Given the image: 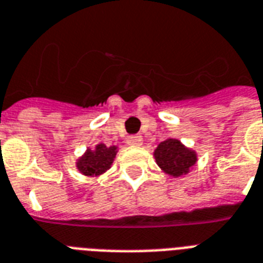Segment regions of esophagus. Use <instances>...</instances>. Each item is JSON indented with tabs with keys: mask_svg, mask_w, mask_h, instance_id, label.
I'll return each mask as SVG.
<instances>
[{
	"mask_svg": "<svg viewBox=\"0 0 263 263\" xmlns=\"http://www.w3.org/2000/svg\"><path fill=\"white\" fill-rule=\"evenodd\" d=\"M127 143L129 144V146H140V144L143 143V138H142L140 135L128 136Z\"/></svg>",
	"mask_w": 263,
	"mask_h": 263,
	"instance_id": "34e87169",
	"label": "esophagus"
}]
</instances>
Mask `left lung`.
Wrapping results in <instances>:
<instances>
[{
    "mask_svg": "<svg viewBox=\"0 0 263 263\" xmlns=\"http://www.w3.org/2000/svg\"><path fill=\"white\" fill-rule=\"evenodd\" d=\"M154 157L158 166L173 177L187 175L196 162V153L185 147L177 139L161 142L154 152Z\"/></svg>",
    "mask_w": 263,
    "mask_h": 263,
    "instance_id": "left-lung-1",
    "label": "left lung"
}]
</instances>
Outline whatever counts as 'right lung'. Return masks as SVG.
I'll list each match as a JSON object with an SVG mask.
<instances>
[{
	"label": "right lung",
	"mask_w": 263,
	"mask_h": 263,
	"mask_svg": "<svg viewBox=\"0 0 263 263\" xmlns=\"http://www.w3.org/2000/svg\"><path fill=\"white\" fill-rule=\"evenodd\" d=\"M117 147L110 146L106 147L103 143H99L95 146L94 150L87 148V152L84 153L83 157H80L76 166L86 176H99L103 172H106L113 164Z\"/></svg>",
	"instance_id": "right-lung-1"
}]
</instances>
